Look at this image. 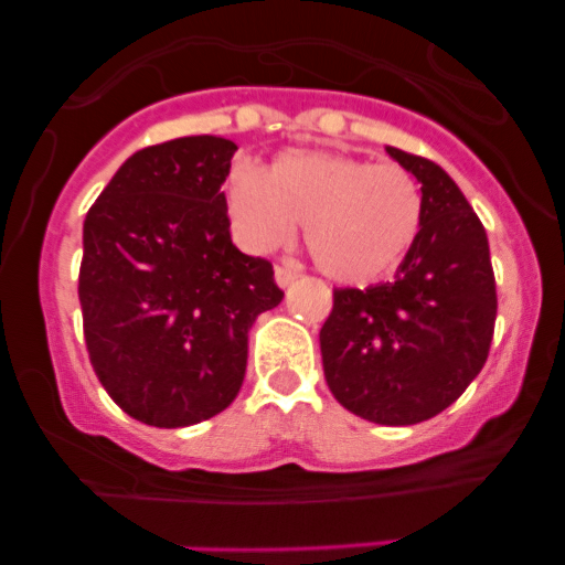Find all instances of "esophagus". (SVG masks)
<instances>
[{"label": "esophagus", "instance_id": "esophagus-1", "mask_svg": "<svg viewBox=\"0 0 565 565\" xmlns=\"http://www.w3.org/2000/svg\"><path fill=\"white\" fill-rule=\"evenodd\" d=\"M298 278H300V267L298 265H276V284L281 289L292 287Z\"/></svg>", "mask_w": 565, "mask_h": 565}]
</instances>
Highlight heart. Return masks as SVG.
<instances>
[{"label":"heart","mask_w":565,"mask_h":565,"mask_svg":"<svg viewBox=\"0 0 565 565\" xmlns=\"http://www.w3.org/2000/svg\"><path fill=\"white\" fill-rule=\"evenodd\" d=\"M226 207L250 250L281 246L303 224L311 259L341 284L391 276L424 218V196L407 169L324 150L281 152L265 174L237 163Z\"/></svg>","instance_id":"heart-1"}]
</instances>
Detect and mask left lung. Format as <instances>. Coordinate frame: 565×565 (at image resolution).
<instances>
[{"label":"left lung","instance_id":"left-lung-1","mask_svg":"<svg viewBox=\"0 0 565 565\" xmlns=\"http://www.w3.org/2000/svg\"><path fill=\"white\" fill-rule=\"evenodd\" d=\"M385 150L420 182L418 237L393 281L333 289L319 350L341 407L372 424L409 426L451 407L478 377L498 292L487 232L457 182L429 158Z\"/></svg>","mask_w":565,"mask_h":565}]
</instances>
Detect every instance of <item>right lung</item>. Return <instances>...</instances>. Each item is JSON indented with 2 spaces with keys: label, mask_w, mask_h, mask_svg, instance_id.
<instances>
[{
  "label": "right lung",
  "mask_w": 565,
  "mask_h": 565,
  "mask_svg": "<svg viewBox=\"0 0 565 565\" xmlns=\"http://www.w3.org/2000/svg\"><path fill=\"white\" fill-rule=\"evenodd\" d=\"M237 145L182 136L134 152L84 218L89 363L147 426L180 429L235 402L248 330L281 303L273 265L232 243L221 191Z\"/></svg>",
  "instance_id": "add662e5"
}]
</instances>
